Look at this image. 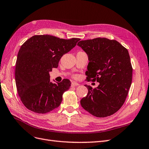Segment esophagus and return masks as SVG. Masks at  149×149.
Instances as JSON below:
<instances>
[{
  "label": "esophagus",
  "mask_w": 149,
  "mask_h": 149,
  "mask_svg": "<svg viewBox=\"0 0 149 149\" xmlns=\"http://www.w3.org/2000/svg\"><path fill=\"white\" fill-rule=\"evenodd\" d=\"M79 86V84L77 82H72L71 84V87H76V86Z\"/></svg>",
  "instance_id": "34e87169"
}]
</instances>
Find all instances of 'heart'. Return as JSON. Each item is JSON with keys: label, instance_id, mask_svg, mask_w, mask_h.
<instances>
[{"label": "heart", "instance_id": "1", "mask_svg": "<svg viewBox=\"0 0 149 149\" xmlns=\"http://www.w3.org/2000/svg\"><path fill=\"white\" fill-rule=\"evenodd\" d=\"M76 77V76H75H75H74V77Z\"/></svg>", "mask_w": 149, "mask_h": 149}]
</instances>
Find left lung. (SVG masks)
Segmentation results:
<instances>
[{"mask_svg": "<svg viewBox=\"0 0 149 149\" xmlns=\"http://www.w3.org/2000/svg\"><path fill=\"white\" fill-rule=\"evenodd\" d=\"M77 45L88 55L87 81L99 82L94 88L85 85L88 93L80 104L93 116H111L124 104L132 84L133 69L128 50L107 38L81 40Z\"/></svg>", "mask_w": 149, "mask_h": 149, "instance_id": "obj_1", "label": "left lung"}]
</instances>
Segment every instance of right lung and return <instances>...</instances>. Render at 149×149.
<instances>
[{"label": "right lung", "instance_id": "obj_1", "mask_svg": "<svg viewBox=\"0 0 149 149\" xmlns=\"http://www.w3.org/2000/svg\"><path fill=\"white\" fill-rule=\"evenodd\" d=\"M60 39L50 35L33 36L21 46L17 58L15 78L18 94L25 107L38 113L57 108L70 81L50 82L49 72L57 68L61 58L80 40Z\"/></svg>", "mask_w": 149, "mask_h": 149}]
</instances>
